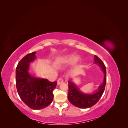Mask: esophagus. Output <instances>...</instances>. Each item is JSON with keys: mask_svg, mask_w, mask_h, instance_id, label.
I'll return each instance as SVG.
<instances>
[{"mask_svg": "<svg viewBox=\"0 0 128 128\" xmlns=\"http://www.w3.org/2000/svg\"><path fill=\"white\" fill-rule=\"evenodd\" d=\"M64 82V80L62 78H59L58 80V85H60L61 83H62Z\"/></svg>", "mask_w": 128, "mask_h": 128, "instance_id": "obj_1", "label": "esophagus"}]
</instances>
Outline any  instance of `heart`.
Instances as JSON below:
<instances>
[{
  "mask_svg": "<svg viewBox=\"0 0 128 128\" xmlns=\"http://www.w3.org/2000/svg\"><path fill=\"white\" fill-rule=\"evenodd\" d=\"M80 61V58L79 56H74V55L73 54H70L64 56L62 57L59 58V59H58L55 61V64L58 65L66 64L72 61V68H75L78 64Z\"/></svg>",
  "mask_w": 128,
  "mask_h": 128,
  "instance_id": "b5f03b06",
  "label": "heart"
}]
</instances>
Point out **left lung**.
Instances as JSON below:
<instances>
[{
    "instance_id": "8db88e82",
    "label": "left lung",
    "mask_w": 128,
    "mask_h": 128,
    "mask_svg": "<svg viewBox=\"0 0 128 128\" xmlns=\"http://www.w3.org/2000/svg\"><path fill=\"white\" fill-rule=\"evenodd\" d=\"M94 63L102 68V70L104 73V81L95 92L91 94H86L80 91L78 86L72 80H68V99L70 103L76 107L88 108L93 106L98 102L104 92L106 83V67L101 59L96 56H94Z\"/></svg>"
}]
</instances>
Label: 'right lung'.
I'll use <instances>...</instances> for the list:
<instances>
[{
	"label": "right lung",
	"instance_id": "add662e5",
	"mask_svg": "<svg viewBox=\"0 0 128 128\" xmlns=\"http://www.w3.org/2000/svg\"><path fill=\"white\" fill-rule=\"evenodd\" d=\"M36 52L26 55L16 68V86L18 94L31 109L39 110L48 106L53 99V91L57 82L37 77L29 72V64L36 58Z\"/></svg>",
	"mask_w": 128,
	"mask_h": 128
}]
</instances>
